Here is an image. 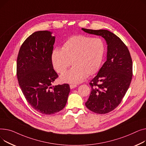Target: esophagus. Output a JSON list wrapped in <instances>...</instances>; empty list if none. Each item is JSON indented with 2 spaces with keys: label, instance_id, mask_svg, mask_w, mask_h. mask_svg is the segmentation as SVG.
<instances>
[{
  "label": "esophagus",
  "instance_id": "obj_1",
  "mask_svg": "<svg viewBox=\"0 0 146 146\" xmlns=\"http://www.w3.org/2000/svg\"><path fill=\"white\" fill-rule=\"evenodd\" d=\"M76 87V85H74V84H71L70 85V88L71 89H73L74 88Z\"/></svg>",
  "mask_w": 146,
  "mask_h": 146
}]
</instances>
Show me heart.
Listing matches in <instances>:
<instances>
[{
  "mask_svg": "<svg viewBox=\"0 0 146 146\" xmlns=\"http://www.w3.org/2000/svg\"><path fill=\"white\" fill-rule=\"evenodd\" d=\"M105 44L101 39L85 35L73 36L66 40L61 50L55 49L52 53V62L55 70L64 74L71 65V69L62 75L60 81L78 84L87 75L95 74L100 69L105 54Z\"/></svg>",
  "mask_w": 146,
  "mask_h": 146,
  "instance_id": "heart-1",
  "label": "heart"
}]
</instances>
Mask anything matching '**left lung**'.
I'll return each instance as SVG.
<instances>
[{
    "label": "left lung",
    "instance_id": "1",
    "mask_svg": "<svg viewBox=\"0 0 146 146\" xmlns=\"http://www.w3.org/2000/svg\"><path fill=\"white\" fill-rule=\"evenodd\" d=\"M82 30L102 36L107 43V61L90 82L91 91L85 102V106L92 112L106 114L119 104L129 88L133 76L131 55L120 38L110 31Z\"/></svg>",
    "mask_w": 146,
    "mask_h": 146
}]
</instances>
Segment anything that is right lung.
Instances as JSON below:
<instances>
[{"instance_id":"1","label":"right lung","mask_w":146,"mask_h":146,"mask_svg":"<svg viewBox=\"0 0 146 146\" xmlns=\"http://www.w3.org/2000/svg\"><path fill=\"white\" fill-rule=\"evenodd\" d=\"M52 33H33L23 42L17 58V78L26 100L33 109L46 115L62 110L70 92L67 84L51 87L58 76L52 62L55 40Z\"/></svg>"}]
</instances>
